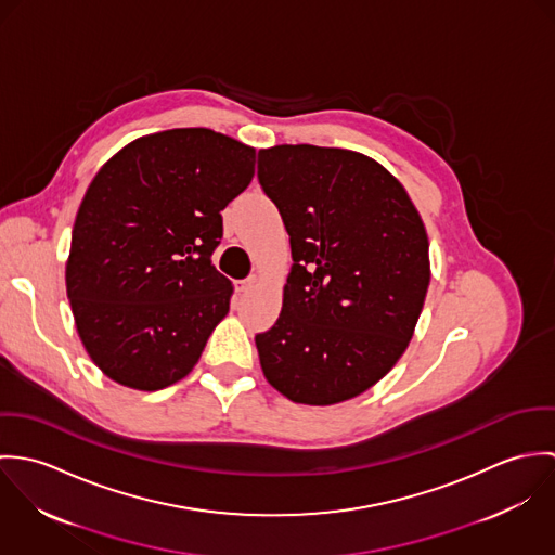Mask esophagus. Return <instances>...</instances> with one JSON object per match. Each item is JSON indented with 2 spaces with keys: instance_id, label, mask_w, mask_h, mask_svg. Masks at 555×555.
<instances>
[{
  "instance_id": "34e87169",
  "label": "esophagus",
  "mask_w": 555,
  "mask_h": 555,
  "mask_svg": "<svg viewBox=\"0 0 555 555\" xmlns=\"http://www.w3.org/2000/svg\"><path fill=\"white\" fill-rule=\"evenodd\" d=\"M256 284H258V278H256V275H249L247 280H243V282L238 284V291H241V293H249Z\"/></svg>"
}]
</instances>
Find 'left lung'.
<instances>
[{"mask_svg": "<svg viewBox=\"0 0 555 555\" xmlns=\"http://www.w3.org/2000/svg\"><path fill=\"white\" fill-rule=\"evenodd\" d=\"M258 181L293 251L280 318L256 335L262 374L297 403L361 396L391 372L421 317L423 220L385 166L348 150H260Z\"/></svg>", "mask_w": 555, "mask_h": 555, "instance_id": "8db88e82", "label": "left lung"}]
</instances>
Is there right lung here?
<instances>
[{
  "label": "right lung",
  "mask_w": 555,
  "mask_h": 555,
  "mask_svg": "<svg viewBox=\"0 0 555 555\" xmlns=\"http://www.w3.org/2000/svg\"><path fill=\"white\" fill-rule=\"evenodd\" d=\"M254 147L207 128L132 141L89 183L66 291L80 341L115 383L158 391L185 378L229 314L211 264L222 209L254 177Z\"/></svg>",
  "instance_id": "1"
}]
</instances>
